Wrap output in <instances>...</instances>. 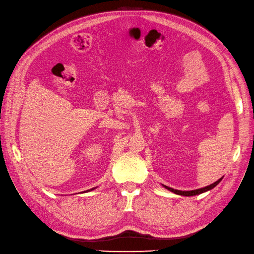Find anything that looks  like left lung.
Returning <instances> with one entry per match:
<instances>
[{"label":"left lung","instance_id":"8db88e82","mask_svg":"<svg viewBox=\"0 0 254 254\" xmlns=\"http://www.w3.org/2000/svg\"><path fill=\"white\" fill-rule=\"evenodd\" d=\"M221 179L222 178H220L219 180H217L216 182H214V183H212L211 186H207V187H205V188H202V189H198V190H174V189H172V188H168V187H165L167 190H172L173 193H175V194H178V195H182V196H195V195H198V194H201V193H203V191H206V190H212L213 188H215L217 186V184L221 181Z\"/></svg>","mask_w":254,"mask_h":254}]
</instances>
